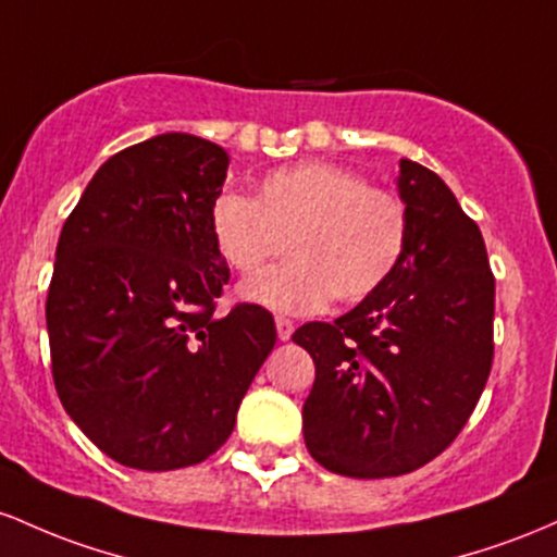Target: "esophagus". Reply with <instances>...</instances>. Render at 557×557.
Instances as JSON below:
<instances>
[{
    "mask_svg": "<svg viewBox=\"0 0 557 557\" xmlns=\"http://www.w3.org/2000/svg\"><path fill=\"white\" fill-rule=\"evenodd\" d=\"M276 334H278L281 342L292 339V334H295V321H289V318L278 315L276 318Z\"/></svg>",
    "mask_w": 557,
    "mask_h": 557,
    "instance_id": "1",
    "label": "esophagus"
}]
</instances>
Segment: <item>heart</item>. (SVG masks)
<instances>
[{"label": "heart", "mask_w": 557, "mask_h": 557, "mask_svg": "<svg viewBox=\"0 0 557 557\" xmlns=\"http://www.w3.org/2000/svg\"><path fill=\"white\" fill-rule=\"evenodd\" d=\"M210 236L236 273H258L289 247L292 260L242 284V297L281 312L360 302L403 265L410 210L392 189L331 162H302L260 181L258 199L223 191Z\"/></svg>", "instance_id": "heart-1"}]
</instances>
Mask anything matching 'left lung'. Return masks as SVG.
I'll return each instance as SVG.
<instances>
[{"label": "left lung", "mask_w": 557, "mask_h": 557, "mask_svg": "<svg viewBox=\"0 0 557 557\" xmlns=\"http://www.w3.org/2000/svg\"><path fill=\"white\" fill-rule=\"evenodd\" d=\"M397 186L410 247L395 276L334 323L292 336L315 362L305 445L339 476H403L445 453L495 358V276L479 226L418 162H399Z\"/></svg>", "instance_id": "left-lung-1"}]
</instances>
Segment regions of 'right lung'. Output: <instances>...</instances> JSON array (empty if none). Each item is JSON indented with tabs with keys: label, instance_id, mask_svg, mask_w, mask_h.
<instances>
[{
	"label": "right lung",
	"instance_id": "1",
	"mask_svg": "<svg viewBox=\"0 0 557 557\" xmlns=\"http://www.w3.org/2000/svg\"><path fill=\"white\" fill-rule=\"evenodd\" d=\"M228 154L191 134L134 144L62 226L47 295L52 379L86 436L139 471L202 463L276 345L260 305L215 315L231 271L210 236Z\"/></svg>",
	"mask_w": 557,
	"mask_h": 557
}]
</instances>
